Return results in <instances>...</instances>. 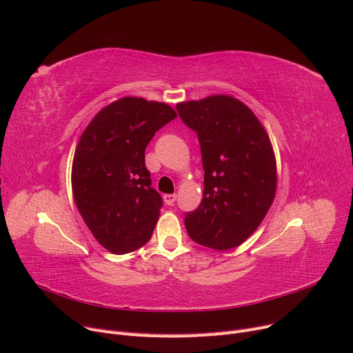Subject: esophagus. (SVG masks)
I'll use <instances>...</instances> for the list:
<instances>
[{
  "instance_id": "esophagus-1",
  "label": "esophagus",
  "mask_w": 353,
  "mask_h": 353,
  "mask_svg": "<svg viewBox=\"0 0 353 353\" xmlns=\"http://www.w3.org/2000/svg\"><path fill=\"white\" fill-rule=\"evenodd\" d=\"M175 200H176V194H165L163 196V201H165V205H168V206H172Z\"/></svg>"
}]
</instances>
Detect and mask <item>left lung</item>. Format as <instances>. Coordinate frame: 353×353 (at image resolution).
I'll use <instances>...</instances> for the list:
<instances>
[{"label":"left lung","mask_w":353,"mask_h":353,"mask_svg":"<svg viewBox=\"0 0 353 353\" xmlns=\"http://www.w3.org/2000/svg\"><path fill=\"white\" fill-rule=\"evenodd\" d=\"M196 131L205 169L200 206L185 213L191 240L215 250L237 248L261 225L276 190L270 137L254 113L231 95L176 104Z\"/></svg>","instance_id":"1"}]
</instances>
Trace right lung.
<instances>
[{
	"label": "right lung",
	"instance_id": "right-lung-1",
	"mask_svg": "<svg viewBox=\"0 0 353 353\" xmlns=\"http://www.w3.org/2000/svg\"><path fill=\"white\" fill-rule=\"evenodd\" d=\"M166 103L123 97L105 105L85 128L72 163V191L87 227L114 254L150 240L163 201L152 187L144 152L175 119Z\"/></svg>",
	"mask_w": 353,
	"mask_h": 353
}]
</instances>
